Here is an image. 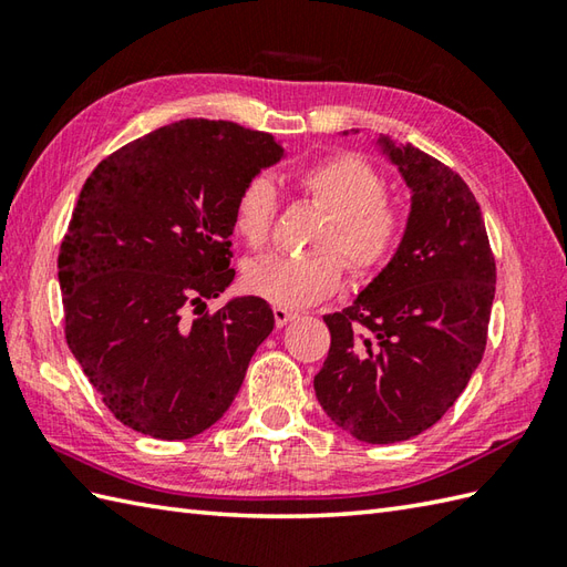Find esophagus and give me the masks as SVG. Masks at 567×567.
<instances>
[{
    "label": "esophagus",
    "instance_id": "esophagus-1",
    "mask_svg": "<svg viewBox=\"0 0 567 567\" xmlns=\"http://www.w3.org/2000/svg\"><path fill=\"white\" fill-rule=\"evenodd\" d=\"M272 317H275V323L277 327H287V323L290 321H295L299 315L297 311H292V309H287V307H272Z\"/></svg>",
    "mask_w": 567,
    "mask_h": 567
}]
</instances>
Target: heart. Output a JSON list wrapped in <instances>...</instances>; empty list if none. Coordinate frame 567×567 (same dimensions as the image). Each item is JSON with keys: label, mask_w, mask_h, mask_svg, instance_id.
<instances>
[{"label": "heart", "mask_w": 567, "mask_h": 567, "mask_svg": "<svg viewBox=\"0 0 567 567\" xmlns=\"http://www.w3.org/2000/svg\"><path fill=\"white\" fill-rule=\"evenodd\" d=\"M299 192L327 212L311 256H265L248 262L246 285L270 305L299 309L339 290L343 262L353 277L380 272L404 234V209L384 192L382 175L355 153H336L297 173ZM277 216L275 189L252 177L234 202V228L252 250H262ZM344 260L341 261L338 256Z\"/></svg>", "instance_id": "heart-1"}]
</instances>
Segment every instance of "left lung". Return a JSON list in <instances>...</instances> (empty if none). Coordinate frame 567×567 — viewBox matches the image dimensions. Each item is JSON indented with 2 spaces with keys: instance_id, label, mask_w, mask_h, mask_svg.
I'll list each match as a JSON object with an SVG mask.
<instances>
[{
  "instance_id": "1",
  "label": "left lung",
  "mask_w": 567,
  "mask_h": 567,
  "mask_svg": "<svg viewBox=\"0 0 567 567\" xmlns=\"http://www.w3.org/2000/svg\"><path fill=\"white\" fill-rule=\"evenodd\" d=\"M380 141L412 189V214L388 268L353 307L323 317L331 348L315 392L358 441L396 443L436 424L473 378L497 268L465 179L424 151Z\"/></svg>"
}]
</instances>
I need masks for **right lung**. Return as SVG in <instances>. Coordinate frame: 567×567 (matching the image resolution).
<instances>
[{"instance_id":"1","label":"right lung","mask_w":567,"mask_h":567,"mask_svg":"<svg viewBox=\"0 0 567 567\" xmlns=\"http://www.w3.org/2000/svg\"><path fill=\"white\" fill-rule=\"evenodd\" d=\"M282 158L270 134L185 118L126 143L84 183L58 252L65 339L106 409L185 441L224 416L275 317L234 282V202Z\"/></svg>"}]
</instances>
